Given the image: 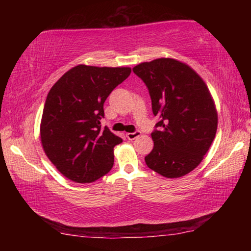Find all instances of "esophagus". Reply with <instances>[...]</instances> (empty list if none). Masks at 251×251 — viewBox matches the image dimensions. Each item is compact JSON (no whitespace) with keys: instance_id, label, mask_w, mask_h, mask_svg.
I'll list each match as a JSON object with an SVG mask.
<instances>
[{"instance_id":"1","label":"esophagus","mask_w":251,"mask_h":251,"mask_svg":"<svg viewBox=\"0 0 251 251\" xmlns=\"http://www.w3.org/2000/svg\"><path fill=\"white\" fill-rule=\"evenodd\" d=\"M139 136H141V131H139V130H135L134 133H127L126 134V137H127V139H129V141H133V139L139 137Z\"/></svg>"}]
</instances>
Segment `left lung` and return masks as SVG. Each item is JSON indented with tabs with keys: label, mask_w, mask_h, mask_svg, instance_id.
Listing matches in <instances>:
<instances>
[{
	"label": "left lung",
	"mask_w": 251,
	"mask_h": 251,
	"mask_svg": "<svg viewBox=\"0 0 251 251\" xmlns=\"http://www.w3.org/2000/svg\"><path fill=\"white\" fill-rule=\"evenodd\" d=\"M133 72L145 83L158 117L146 165L164 177L184 176L201 164L217 130L209 90L196 72L173 58L142 63Z\"/></svg>",
	"instance_id": "1"
}]
</instances>
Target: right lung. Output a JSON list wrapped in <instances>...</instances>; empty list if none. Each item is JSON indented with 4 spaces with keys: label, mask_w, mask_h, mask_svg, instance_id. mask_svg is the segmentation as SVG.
Wrapping results in <instances>:
<instances>
[{
    "label": "right lung",
    "mask_w": 251,
    "mask_h": 251,
    "mask_svg": "<svg viewBox=\"0 0 251 251\" xmlns=\"http://www.w3.org/2000/svg\"><path fill=\"white\" fill-rule=\"evenodd\" d=\"M129 67L78 65L53 85L41 122V141L54 166L69 179L92 182L114 165V147L123 142L101 127L104 103L128 77Z\"/></svg>",
    "instance_id": "1"
}]
</instances>
